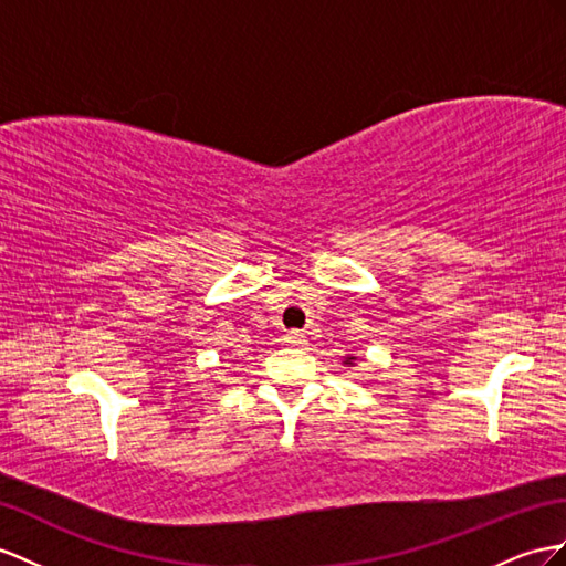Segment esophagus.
<instances>
[{
  "mask_svg": "<svg viewBox=\"0 0 566 566\" xmlns=\"http://www.w3.org/2000/svg\"><path fill=\"white\" fill-rule=\"evenodd\" d=\"M284 342L289 344V346H306L308 344V339H306V335H303V332H298V329H292V332H286L284 335Z\"/></svg>",
  "mask_w": 566,
  "mask_h": 566,
  "instance_id": "obj_1",
  "label": "esophagus"
}]
</instances>
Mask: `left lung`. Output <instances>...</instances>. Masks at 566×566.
Returning <instances> with one entry per match:
<instances>
[{
  "label": "left lung",
  "mask_w": 566,
  "mask_h": 566,
  "mask_svg": "<svg viewBox=\"0 0 566 566\" xmlns=\"http://www.w3.org/2000/svg\"><path fill=\"white\" fill-rule=\"evenodd\" d=\"M356 360H358V356H344L342 364H344L346 368H354V366H356Z\"/></svg>",
  "instance_id": "1"
}]
</instances>
